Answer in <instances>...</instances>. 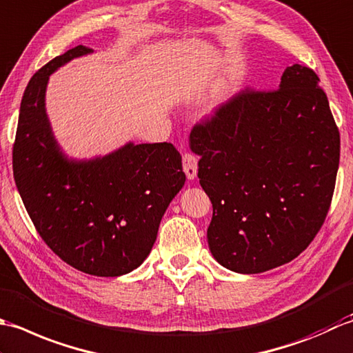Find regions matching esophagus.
<instances>
[{"label":"esophagus","mask_w":353,"mask_h":353,"mask_svg":"<svg viewBox=\"0 0 353 353\" xmlns=\"http://www.w3.org/2000/svg\"><path fill=\"white\" fill-rule=\"evenodd\" d=\"M183 170L189 179H195L198 174V158L193 154L183 155Z\"/></svg>","instance_id":"obj_1"}]
</instances>
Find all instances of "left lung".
Here are the masks:
<instances>
[{
	"mask_svg": "<svg viewBox=\"0 0 353 353\" xmlns=\"http://www.w3.org/2000/svg\"><path fill=\"white\" fill-rule=\"evenodd\" d=\"M311 68L277 90H245L192 129L199 184L212 201L207 241L227 270L257 274L307 248L332 201L340 132Z\"/></svg>",
	"mask_w": 353,
	"mask_h": 353,
	"instance_id": "8db88e82",
	"label": "left lung"
}]
</instances>
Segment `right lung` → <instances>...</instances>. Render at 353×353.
<instances>
[{"label":"right lung","instance_id":"add662e5","mask_svg":"<svg viewBox=\"0 0 353 353\" xmlns=\"http://www.w3.org/2000/svg\"><path fill=\"white\" fill-rule=\"evenodd\" d=\"M90 53L77 46L30 79L19 108L13 176L28 216L54 254L86 274L117 277L149 256L185 175L170 143L129 141L91 160L62 152L46 112L48 77Z\"/></svg>","mask_w":353,"mask_h":353}]
</instances>
